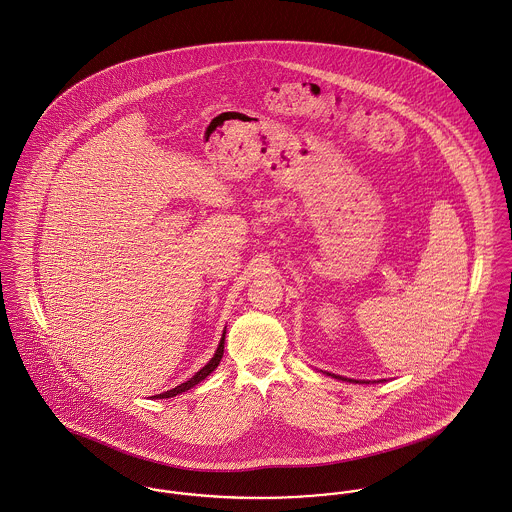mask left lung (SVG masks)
I'll return each instance as SVG.
<instances>
[{"label":"left lung","instance_id":"left-lung-1","mask_svg":"<svg viewBox=\"0 0 512 512\" xmlns=\"http://www.w3.org/2000/svg\"><path fill=\"white\" fill-rule=\"evenodd\" d=\"M326 375H330V377H334V379H340V381H349V383H367V381H355V379H347V377H341V375H334V373H326Z\"/></svg>","mask_w":512,"mask_h":512}]
</instances>
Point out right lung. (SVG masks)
I'll return each mask as SVG.
<instances>
[{"label": "right lung", "instance_id": "right-lung-1", "mask_svg": "<svg viewBox=\"0 0 512 512\" xmlns=\"http://www.w3.org/2000/svg\"><path fill=\"white\" fill-rule=\"evenodd\" d=\"M224 341H226V330H224V334H222V340L218 343V349H216V353H214V357L194 375V377H190L186 383H180L178 387H174L171 391H167V393H161V395H155V397L151 398H171L176 397V395H182V393H186V391H190L192 387H196L198 383H202L218 365H220V361H222V357H224Z\"/></svg>", "mask_w": 512, "mask_h": 512}]
</instances>
